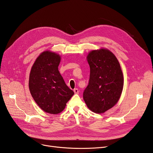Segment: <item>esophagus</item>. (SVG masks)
<instances>
[{
    "mask_svg": "<svg viewBox=\"0 0 153 153\" xmlns=\"http://www.w3.org/2000/svg\"><path fill=\"white\" fill-rule=\"evenodd\" d=\"M73 91H74V92H75V94H78V93H79V91H78V89H77V88H75V89L73 90Z\"/></svg>",
    "mask_w": 153,
    "mask_h": 153,
    "instance_id": "1",
    "label": "esophagus"
}]
</instances>
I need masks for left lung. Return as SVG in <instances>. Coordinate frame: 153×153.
Listing matches in <instances>:
<instances>
[{
    "instance_id": "8db88e82",
    "label": "left lung",
    "mask_w": 153,
    "mask_h": 153,
    "mask_svg": "<svg viewBox=\"0 0 153 153\" xmlns=\"http://www.w3.org/2000/svg\"><path fill=\"white\" fill-rule=\"evenodd\" d=\"M87 59L90 66V77L83 98L92 112L104 113L112 108L121 96L124 85L121 66L108 50H92Z\"/></svg>"
}]
</instances>
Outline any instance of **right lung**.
I'll return each instance as SVG.
<instances>
[{"label": "right lung", "instance_id": "right-lung-1", "mask_svg": "<svg viewBox=\"0 0 153 153\" xmlns=\"http://www.w3.org/2000/svg\"><path fill=\"white\" fill-rule=\"evenodd\" d=\"M60 61L59 55L46 51L36 60L29 76L32 98L43 111L52 114L61 112L74 94L59 71Z\"/></svg>", "mask_w": 153, "mask_h": 153}]
</instances>
